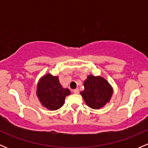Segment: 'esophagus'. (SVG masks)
<instances>
[{
  "label": "esophagus",
  "instance_id": "1",
  "mask_svg": "<svg viewBox=\"0 0 148 148\" xmlns=\"http://www.w3.org/2000/svg\"><path fill=\"white\" fill-rule=\"evenodd\" d=\"M74 93L76 94V95H78L79 93V89H75L74 90Z\"/></svg>",
  "mask_w": 148,
  "mask_h": 148
}]
</instances>
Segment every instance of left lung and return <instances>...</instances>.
<instances>
[{
	"label": "left lung",
	"mask_w": 148,
	"mask_h": 148,
	"mask_svg": "<svg viewBox=\"0 0 148 148\" xmlns=\"http://www.w3.org/2000/svg\"><path fill=\"white\" fill-rule=\"evenodd\" d=\"M84 89L80 92L89 107L98 110L110 102L113 89L108 82L100 76L89 75L84 82Z\"/></svg>",
	"instance_id": "left-lung-1"
}]
</instances>
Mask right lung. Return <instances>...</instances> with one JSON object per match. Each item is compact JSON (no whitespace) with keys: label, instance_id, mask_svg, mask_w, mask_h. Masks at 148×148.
Wrapping results in <instances>:
<instances>
[{"label":"right lung","instance_id":"add662e5","mask_svg":"<svg viewBox=\"0 0 148 148\" xmlns=\"http://www.w3.org/2000/svg\"><path fill=\"white\" fill-rule=\"evenodd\" d=\"M70 93L69 89L62 87L59 77L51 74L43 76L37 84V97L43 107L49 110H56L62 107L66 97Z\"/></svg>","mask_w":148,"mask_h":148}]
</instances>
